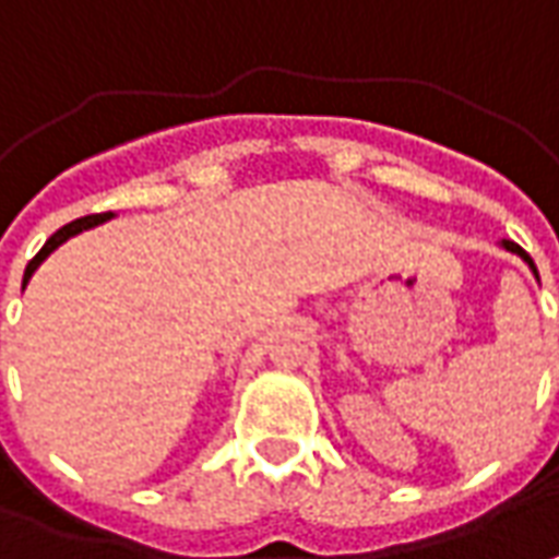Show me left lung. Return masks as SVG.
<instances>
[{"label":"left lung","mask_w":559,"mask_h":559,"mask_svg":"<svg viewBox=\"0 0 559 559\" xmlns=\"http://www.w3.org/2000/svg\"><path fill=\"white\" fill-rule=\"evenodd\" d=\"M502 248H506V251H509V253H518V257H521V260H524L526 266L533 269V275H536V278H538L536 263H533V260H530V253H526L524 248H521V245H514V241H506V239H502Z\"/></svg>","instance_id":"8db88e82"}]
</instances>
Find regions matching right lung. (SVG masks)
I'll return each mask as SVG.
<instances>
[{
    "instance_id": "right-lung-1",
    "label": "right lung",
    "mask_w": 559,
    "mask_h": 559,
    "mask_svg": "<svg viewBox=\"0 0 559 559\" xmlns=\"http://www.w3.org/2000/svg\"><path fill=\"white\" fill-rule=\"evenodd\" d=\"M111 217H115L111 212H108V214H87V217H78V221H72V224H66L62 229H57V233H53L48 241H45V248H41V251L35 253L33 260H29V266H26V272H23V290H26V284H29V278L35 275V269L41 266V263L48 260L50 253L60 248L62 241H69L72 236H78V233H84V229H93V226L105 224V221H111Z\"/></svg>"
}]
</instances>
